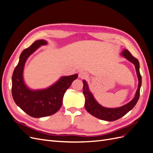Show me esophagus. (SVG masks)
I'll return each instance as SVG.
<instances>
[{"instance_id": "34e87169", "label": "esophagus", "mask_w": 153, "mask_h": 153, "mask_svg": "<svg viewBox=\"0 0 153 153\" xmlns=\"http://www.w3.org/2000/svg\"><path fill=\"white\" fill-rule=\"evenodd\" d=\"M88 76H89V75L85 72V71L82 70L79 72V77L80 78H82V79H85V78H87Z\"/></svg>"}]
</instances>
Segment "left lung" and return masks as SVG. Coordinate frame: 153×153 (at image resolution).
Wrapping results in <instances>:
<instances>
[{"label":"left lung","instance_id":"8db88e82","mask_svg":"<svg viewBox=\"0 0 153 153\" xmlns=\"http://www.w3.org/2000/svg\"><path fill=\"white\" fill-rule=\"evenodd\" d=\"M121 54L125 58H126L128 61L134 64L138 78V86L135 96L130 102L119 108H105L103 106H101L95 100L93 96H92L91 92L89 90V87H88L87 82L85 80H83V84H84L83 93H84L85 98V109L88 112L94 115V117L101 120H104V121H114L122 117L135 106L140 97V89L142 85V76L140 75L139 70V62H138L137 59L134 57L131 53L126 49L124 50Z\"/></svg>","mask_w":153,"mask_h":153}]
</instances>
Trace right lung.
I'll use <instances>...</instances> for the list:
<instances>
[{"label": "right lung", "mask_w": 153, "mask_h": 153, "mask_svg": "<svg viewBox=\"0 0 153 153\" xmlns=\"http://www.w3.org/2000/svg\"><path fill=\"white\" fill-rule=\"evenodd\" d=\"M47 44L44 39L37 40L23 51L12 76L11 92L14 101L26 114L35 118L56 113L62 105L64 93L78 77L77 74L62 76L55 84L44 90L32 91L26 87L23 80V70L27 59L40 46Z\"/></svg>", "instance_id": "add662e5"}]
</instances>
